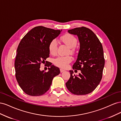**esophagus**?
Masks as SVG:
<instances>
[{"mask_svg": "<svg viewBox=\"0 0 121 121\" xmlns=\"http://www.w3.org/2000/svg\"><path fill=\"white\" fill-rule=\"evenodd\" d=\"M60 71L61 73H63V72H64L65 71V70H64V69H60Z\"/></svg>", "mask_w": 121, "mask_h": 121, "instance_id": "esophagus-1", "label": "esophagus"}]
</instances>
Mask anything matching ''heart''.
Masks as SVG:
<instances>
[{"mask_svg":"<svg viewBox=\"0 0 121 121\" xmlns=\"http://www.w3.org/2000/svg\"><path fill=\"white\" fill-rule=\"evenodd\" d=\"M61 41L65 45L69 48H73L76 45L77 43V39L72 34H66L61 37ZM57 49V42L56 39H52L49 44L48 50L49 53L52 55H55L56 53ZM71 52L72 50L71 49ZM72 57L69 56H58L55 58L54 60V64L56 66L65 69L68 66L69 64L72 61Z\"/></svg>","mask_w":121,"mask_h":121,"instance_id":"obj_1","label":"heart"}]
</instances>
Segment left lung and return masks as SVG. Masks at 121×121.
<instances>
[{
  "instance_id": "8db88e82",
  "label": "left lung",
  "mask_w": 121,
  "mask_h": 121,
  "mask_svg": "<svg viewBox=\"0 0 121 121\" xmlns=\"http://www.w3.org/2000/svg\"><path fill=\"white\" fill-rule=\"evenodd\" d=\"M68 32L77 36L79 40V52L73 69L81 72L74 76L73 71H69L71 76L65 85L74 94H89L96 88L102 79L105 63L102 44L94 32L86 27L76 28Z\"/></svg>"
}]
</instances>
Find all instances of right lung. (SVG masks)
Returning <instances> with one entry per match:
<instances>
[{"label":"right lung","instance_id":"1","mask_svg":"<svg viewBox=\"0 0 121 121\" xmlns=\"http://www.w3.org/2000/svg\"><path fill=\"white\" fill-rule=\"evenodd\" d=\"M61 31L36 27L25 35L18 45L14 61L16 77L21 89L29 95L40 96L45 93L53 78L60 73L59 68L51 63L47 64V67H50L47 72L40 71V68L49 56L50 42Z\"/></svg>","mask_w":121,"mask_h":121}]
</instances>
